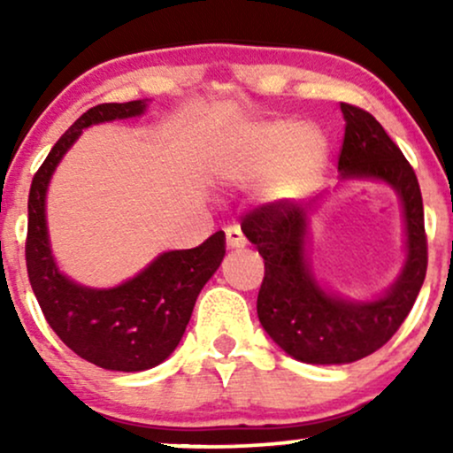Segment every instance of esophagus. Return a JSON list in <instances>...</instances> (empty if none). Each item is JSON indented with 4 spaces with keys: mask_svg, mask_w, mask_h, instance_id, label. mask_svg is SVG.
Here are the masks:
<instances>
[{
    "mask_svg": "<svg viewBox=\"0 0 453 453\" xmlns=\"http://www.w3.org/2000/svg\"><path fill=\"white\" fill-rule=\"evenodd\" d=\"M226 242L230 249H242L247 241H244L241 227L238 226H227L226 227Z\"/></svg>",
    "mask_w": 453,
    "mask_h": 453,
    "instance_id": "1",
    "label": "esophagus"
}]
</instances>
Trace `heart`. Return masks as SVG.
Wrapping results in <instances>:
<instances>
[{
  "instance_id": "obj_1",
  "label": "heart",
  "mask_w": 453,
  "mask_h": 453,
  "mask_svg": "<svg viewBox=\"0 0 453 453\" xmlns=\"http://www.w3.org/2000/svg\"><path fill=\"white\" fill-rule=\"evenodd\" d=\"M236 161L242 173L266 174L274 197L303 196L327 161V140L313 126L268 121L253 126L238 144Z\"/></svg>"
}]
</instances>
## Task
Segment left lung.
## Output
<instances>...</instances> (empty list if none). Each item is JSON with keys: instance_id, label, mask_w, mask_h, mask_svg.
<instances>
[{"instance_id": "left-lung-1", "label": "left lung", "mask_w": 453, "mask_h": 453, "mask_svg": "<svg viewBox=\"0 0 453 453\" xmlns=\"http://www.w3.org/2000/svg\"><path fill=\"white\" fill-rule=\"evenodd\" d=\"M345 138L341 179H377L396 189L407 226V262L396 283L371 303L326 292L304 257L311 206L266 202L244 215V236L264 257L259 324L285 353L306 364H349L375 353L396 334L422 289L428 244L418 176L371 112L341 104Z\"/></svg>"}]
</instances>
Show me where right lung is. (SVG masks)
<instances>
[{
    "mask_svg": "<svg viewBox=\"0 0 453 453\" xmlns=\"http://www.w3.org/2000/svg\"><path fill=\"white\" fill-rule=\"evenodd\" d=\"M144 108L142 100L97 104L76 119L34 174L27 202L25 259L31 289L46 321L82 360L121 372L157 366L176 349L197 294L226 256V234L215 232L196 249L161 253L142 273L111 289L78 285L57 268L44 212L46 187L57 164L85 127L138 117Z\"/></svg>",
    "mask_w": 453,
    "mask_h": 453,
    "instance_id": "right-lung-1",
    "label": "right lung"
}]
</instances>
